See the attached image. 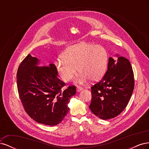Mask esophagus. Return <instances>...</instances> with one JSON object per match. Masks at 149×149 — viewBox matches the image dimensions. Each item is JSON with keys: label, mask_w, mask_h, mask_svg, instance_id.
Returning <instances> with one entry per match:
<instances>
[{"label": "esophagus", "mask_w": 149, "mask_h": 149, "mask_svg": "<svg viewBox=\"0 0 149 149\" xmlns=\"http://www.w3.org/2000/svg\"><path fill=\"white\" fill-rule=\"evenodd\" d=\"M81 89H82V87L79 86H77V88H76V90H77V91H80Z\"/></svg>", "instance_id": "obj_1"}]
</instances>
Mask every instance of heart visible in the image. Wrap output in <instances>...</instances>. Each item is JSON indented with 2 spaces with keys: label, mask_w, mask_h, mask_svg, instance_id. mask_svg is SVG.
<instances>
[{
  "label": "heart",
  "mask_w": 149,
  "mask_h": 149,
  "mask_svg": "<svg viewBox=\"0 0 149 149\" xmlns=\"http://www.w3.org/2000/svg\"><path fill=\"white\" fill-rule=\"evenodd\" d=\"M62 58L55 64L60 78L65 82L73 78L77 70L79 73L77 78L78 83H85L89 79L95 81L104 75L107 68L106 49L100 45L91 43L74 45L64 52Z\"/></svg>",
  "instance_id": "1"
}]
</instances>
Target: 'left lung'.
Listing matches in <instances>:
<instances>
[{"label":"left lung","mask_w":149,"mask_h":149,"mask_svg":"<svg viewBox=\"0 0 149 149\" xmlns=\"http://www.w3.org/2000/svg\"><path fill=\"white\" fill-rule=\"evenodd\" d=\"M134 88V72L129 61L110 57L107 70L102 79L91 88L89 109L104 120L118 116L127 106Z\"/></svg>","instance_id":"obj_1"}]
</instances>
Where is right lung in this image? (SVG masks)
Instances as JSON below:
<instances>
[{
	"label": "right lung",
	"instance_id": "add662e5",
	"mask_svg": "<svg viewBox=\"0 0 149 149\" xmlns=\"http://www.w3.org/2000/svg\"><path fill=\"white\" fill-rule=\"evenodd\" d=\"M38 60L30 54L17 70V89L25 112L37 123L56 125L69 111L68 104L76 92V86L62 89L65 83L58 78L54 64L38 67Z\"/></svg>",
	"mask_w": 149,
	"mask_h": 149
}]
</instances>
